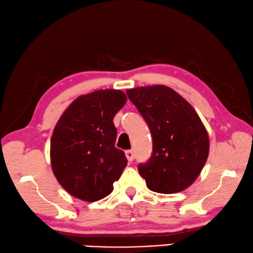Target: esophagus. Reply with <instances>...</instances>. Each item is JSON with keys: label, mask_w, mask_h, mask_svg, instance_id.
Segmentation results:
<instances>
[{"label": "esophagus", "mask_w": 253, "mask_h": 253, "mask_svg": "<svg viewBox=\"0 0 253 253\" xmlns=\"http://www.w3.org/2000/svg\"><path fill=\"white\" fill-rule=\"evenodd\" d=\"M126 157L130 162L133 161L134 160V152L132 151V150H127V151H126Z\"/></svg>", "instance_id": "obj_1"}]
</instances>
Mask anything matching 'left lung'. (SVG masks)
Instances as JSON below:
<instances>
[{
	"instance_id": "1",
	"label": "left lung",
	"mask_w": 253,
	"mask_h": 253,
	"mask_svg": "<svg viewBox=\"0 0 253 253\" xmlns=\"http://www.w3.org/2000/svg\"><path fill=\"white\" fill-rule=\"evenodd\" d=\"M151 131L153 149L139 173L154 192L175 193L190 187L209 156V135L191 104L166 85L126 91Z\"/></svg>"
}]
</instances>
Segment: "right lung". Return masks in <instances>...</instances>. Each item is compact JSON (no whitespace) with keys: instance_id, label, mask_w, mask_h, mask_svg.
Masks as SVG:
<instances>
[{"instance_id":"obj_1","label":"right lung","mask_w":253,"mask_h":253,"mask_svg":"<svg viewBox=\"0 0 253 253\" xmlns=\"http://www.w3.org/2000/svg\"><path fill=\"white\" fill-rule=\"evenodd\" d=\"M126 102L122 91L99 90L79 96L61 115L51 138V166L71 196L94 202L113 191L127 163L114 145L113 123Z\"/></svg>"}]
</instances>
